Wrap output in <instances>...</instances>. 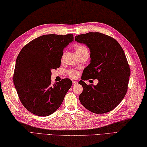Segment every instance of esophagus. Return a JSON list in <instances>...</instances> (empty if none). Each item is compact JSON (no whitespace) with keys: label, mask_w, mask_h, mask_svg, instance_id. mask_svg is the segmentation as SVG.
<instances>
[{"label":"esophagus","mask_w":147,"mask_h":147,"mask_svg":"<svg viewBox=\"0 0 147 147\" xmlns=\"http://www.w3.org/2000/svg\"><path fill=\"white\" fill-rule=\"evenodd\" d=\"M72 84H73V85H77V84H78V82L77 81H76V80H73L72 81Z\"/></svg>","instance_id":"obj_1"}]
</instances>
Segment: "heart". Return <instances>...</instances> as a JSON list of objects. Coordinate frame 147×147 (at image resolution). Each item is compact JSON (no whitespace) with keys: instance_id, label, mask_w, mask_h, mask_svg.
<instances>
[{"instance_id":"heart-1","label":"heart","mask_w":147,"mask_h":147,"mask_svg":"<svg viewBox=\"0 0 147 147\" xmlns=\"http://www.w3.org/2000/svg\"><path fill=\"white\" fill-rule=\"evenodd\" d=\"M77 54H80V53H84L85 52H88V49L84 45H78L76 49ZM68 74L69 76L72 78H77L78 76V71L76 70H70L68 71Z\"/></svg>"}]
</instances>
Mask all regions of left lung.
Instances as JSON below:
<instances>
[{"mask_svg": "<svg viewBox=\"0 0 147 147\" xmlns=\"http://www.w3.org/2000/svg\"><path fill=\"white\" fill-rule=\"evenodd\" d=\"M87 45L90 52V63L84 70L78 84L83 87L79 100L90 112L105 113L114 109L127 94L130 69L123 49L115 39L100 32H88L75 37ZM97 79L96 86L83 81Z\"/></svg>", "mask_w": 147, "mask_h": 147, "instance_id": "8db88e82", "label": "left lung"}]
</instances>
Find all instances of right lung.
I'll use <instances>...</instances> for the list:
<instances>
[{
    "label": "right lung",
    "instance_id": "obj_1",
    "mask_svg": "<svg viewBox=\"0 0 147 147\" xmlns=\"http://www.w3.org/2000/svg\"><path fill=\"white\" fill-rule=\"evenodd\" d=\"M72 34L44 35L25 45L18 55L13 76L21 103L28 111L45 117L61 105L71 86L69 78L51 84V70L60 67L63 49Z\"/></svg>",
    "mask_w": 147,
    "mask_h": 147
}]
</instances>
